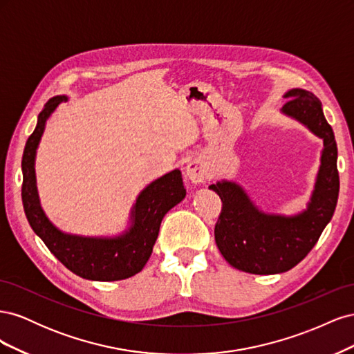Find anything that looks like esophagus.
I'll return each instance as SVG.
<instances>
[{
    "label": "esophagus",
    "mask_w": 354,
    "mask_h": 354,
    "mask_svg": "<svg viewBox=\"0 0 354 354\" xmlns=\"http://www.w3.org/2000/svg\"><path fill=\"white\" fill-rule=\"evenodd\" d=\"M186 176L192 181V183H201V181L205 180L207 171L203 168V165L199 162V160H190L186 167Z\"/></svg>",
    "instance_id": "1"
}]
</instances>
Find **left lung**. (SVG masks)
<instances>
[{"mask_svg":"<svg viewBox=\"0 0 354 354\" xmlns=\"http://www.w3.org/2000/svg\"><path fill=\"white\" fill-rule=\"evenodd\" d=\"M282 112L324 138L322 164L308 208L294 217L259 211L241 186L218 181L209 189L221 199L214 236L221 255L234 269L252 274H274L292 269L312 251L338 201L339 177L337 142L315 94L294 88L285 94Z\"/></svg>","mask_w":354,"mask_h":354,"instance_id":"8db88e82","label":"left lung"}]
</instances>
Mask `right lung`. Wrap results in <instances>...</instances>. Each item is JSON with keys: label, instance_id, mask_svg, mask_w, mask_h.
Returning <instances> with one entry per match:
<instances>
[{"label": "right lung", "instance_id": "1", "mask_svg": "<svg viewBox=\"0 0 354 354\" xmlns=\"http://www.w3.org/2000/svg\"><path fill=\"white\" fill-rule=\"evenodd\" d=\"M66 102L65 95L50 99L38 115L34 133L28 138L24 158L22 201L26 218L38 236L56 259L84 279L121 281L142 272L152 254L159 233L160 221L165 214L183 201L186 189L178 169L155 180L137 198L133 209V224L118 238H82L66 234L56 229L42 212L35 185V152L44 133L47 118Z\"/></svg>", "mask_w": 354, "mask_h": 354}]
</instances>
